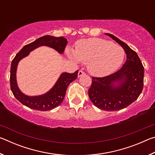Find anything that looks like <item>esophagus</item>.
I'll return each instance as SVG.
<instances>
[{
    "instance_id": "esophagus-1",
    "label": "esophagus",
    "mask_w": 155,
    "mask_h": 155,
    "mask_svg": "<svg viewBox=\"0 0 155 155\" xmlns=\"http://www.w3.org/2000/svg\"><path fill=\"white\" fill-rule=\"evenodd\" d=\"M84 74H85V72L82 71V70H79V71H78V77H81V76H83Z\"/></svg>"
}]
</instances>
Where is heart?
<instances>
[{
    "mask_svg": "<svg viewBox=\"0 0 155 155\" xmlns=\"http://www.w3.org/2000/svg\"><path fill=\"white\" fill-rule=\"evenodd\" d=\"M73 61L87 64L91 74L103 77L115 72L124 61L125 52L121 46L101 38H90L80 41L75 51H68Z\"/></svg>",
    "mask_w": 155,
    "mask_h": 155,
    "instance_id": "obj_1",
    "label": "heart"
}]
</instances>
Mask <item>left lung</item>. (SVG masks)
Returning a JSON list of instances; mask_svg holds the SVG:
<instances>
[{"mask_svg":"<svg viewBox=\"0 0 155 155\" xmlns=\"http://www.w3.org/2000/svg\"><path fill=\"white\" fill-rule=\"evenodd\" d=\"M105 35L122 47L127 61L114 74L92 77L88 94L92 103L100 109L114 111L126 108L137 99L143 90L144 69L136 52L112 34Z\"/></svg>","mask_w":155,"mask_h":155,"instance_id":"obj_1","label":"left lung"}]
</instances>
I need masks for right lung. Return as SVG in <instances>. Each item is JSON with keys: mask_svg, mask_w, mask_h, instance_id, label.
I'll use <instances>...</instances> for the list:
<instances>
[{"mask_svg": "<svg viewBox=\"0 0 155 155\" xmlns=\"http://www.w3.org/2000/svg\"><path fill=\"white\" fill-rule=\"evenodd\" d=\"M68 41L64 37L45 35L37 39L33 42L25 46L12 60L10 70V85L13 94L18 101L28 108L46 111L58 107L63 102L66 90L70 83L77 79L78 70L74 73L63 72L53 87L46 94L40 96H30L23 94L17 84L16 71L18 63L28 56L30 52L38 47L46 46L55 50L60 54L64 53Z\"/></svg>", "mask_w": 155, "mask_h": 155, "instance_id": "right-lung-1", "label": "right lung"}]
</instances>
